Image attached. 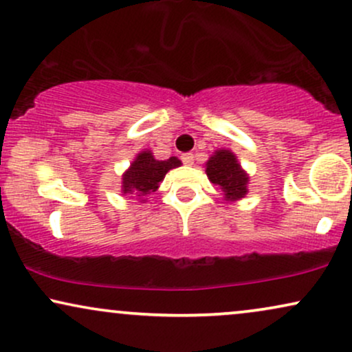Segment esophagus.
Listing matches in <instances>:
<instances>
[{"label":"esophagus","mask_w":352,"mask_h":352,"mask_svg":"<svg viewBox=\"0 0 352 352\" xmlns=\"http://www.w3.org/2000/svg\"><path fill=\"white\" fill-rule=\"evenodd\" d=\"M181 160H183V163L186 164V166H192V164H194V155L192 153H184L183 156H181Z\"/></svg>","instance_id":"esophagus-1"}]
</instances>
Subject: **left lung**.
<instances>
[{
  "mask_svg": "<svg viewBox=\"0 0 352 352\" xmlns=\"http://www.w3.org/2000/svg\"><path fill=\"white\" fill-rule=\"evenodd\" d=\"M206 173L210 183L222 190L223 201L235 202L248 194L250 176L232 150H215L206 162Z\"/></svg>",
  "mask_w": 352,
  "mask_h": 352,
  "instance_id": "obj_1",
  "label": "left lung"
}]
</instances>
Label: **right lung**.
I'll use <instances>...</instances> for the list:
<instances>
[{
    "label": "right lung",
    "instance_id": "add662e5",
    "mask_svg": "<svg viewBox=\"0 0 352 352\" xmlns=\"http://www.w3.org/2000/svg\"><path fill=\"white\" fill-rule=\"evenodd\" d=\"M181 164L183 163L176 156L168 160H156L151 150H142L130 163L129 169H125L120 192L124 196L138 197L145 202V197L160 188V183L164 179L169 169H175Z\"/></svg>",
    "mask_w": 352,
    "mask_h": 352
}]
</instances>
